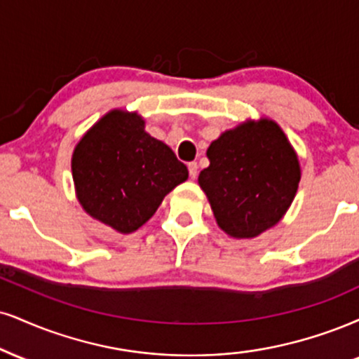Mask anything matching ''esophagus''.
<instances>
[{
  "mask_svg": "<svg viewBox=\"0 0 359 359\" xmlns=\"http://www.w3.org/2000/svg\"><path fill=\"white\" fill-rule=\"evenodd\" d=\"M197 174H198L197 162H191V163H189V175H191V179H196Z\"/></svg>",
  "mask_w": 359,
  "mask_h": 359,
  "instance_id": "esophagus-1",
  "label": "esophagus"
}]
</instances>
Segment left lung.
I'll use <instances>...</instances> for the list:
<instances>
[{"mask_svg":"<svg viewBox=\"0 0 359 359\" xmlns=\"http://www.w3.org/2000/svg\"><path fill=\"white\" fill-rule=\"evenodd\" d=\"M198 185L215 222L234 239L274 227L294 201L301 180L296 150L274 120H245L207 149Z\"/></svg>","mask_w":359,"mask_h":359,"instance_id":"8db88e82","label":"left lung"}]
</instances>
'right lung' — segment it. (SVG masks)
<instances>
[{
	"label": "right lung",
	"instance_id": "right-lung-1",
	"mask_svg": "<svg viewBox=\"0 0 359 359\" xmlns=\"http://www.w3.org/2000/svg\"><path fill=\"white\" fill-rule=\"evenodd\" d=\"M76 198L88 215L130 234L155 214L189 170L137 111L110 110L86 130L72 155Z\"/></svg>",
	"mask_w": 359,
	"mask_h": 359
}]
</instances>
